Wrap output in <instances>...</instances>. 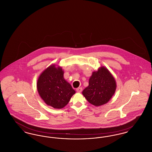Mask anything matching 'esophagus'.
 Returning <instances> with one entry per match:
<instances>
[{
    "instance_id": "1",
    "label": "esophagus",
    "mask_w": 152,
    "mask_h": 152,
    "mask_svg": "<svg viewBox=\"0 0 152 152\" xmlns=\"http://www.w3.org/2000/svg\"><path fill=\"white\" fill-rule=\"evenodd\" d=\"M82 90H83V89H82V88H81V87H79V88H77L76 89V91H77V92H79V93H80V92H81Z\"/></svg>"
}]
</instances>
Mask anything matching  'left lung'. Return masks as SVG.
<instances>
[{
  "mask_svg": "<svg viewBox=\"0 0 152 152\" xmlns=\"http://www.w3.org/2000/svg\"><path fill=\"white\" fill-rule=\"evenodd\" d=\"M116 80L108 69L101 66L92 73L89 80V86L82 94L89 103L99 107L105 104L115 94Z\"/></svg>",
  "mask_w": 152,
  "mask_h": 152,
  "instance_id": "8db88e82",
  "label": "left lung"
}]
</instances>
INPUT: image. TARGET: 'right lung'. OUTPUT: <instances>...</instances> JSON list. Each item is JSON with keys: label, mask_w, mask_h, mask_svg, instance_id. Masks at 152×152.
Returning <instances> with one entry per match:
<instances>
[{"label": "right lung", "mask_w": 152, "mask_h": 152, "mask_svg": "<svg viewBox=\"0 0 152 152\" xmlns=\"http://www.w3.org/2000/svg\"><path fill=\"white\" fill-rule=\"evenodd\" d=\"M38 93L46 104L55 109H61L68 104L76 93L64 78L61 66L51 65L39 76L37 81Z\"/></svg>", "instance_id": "right-lung-1"}]
</instances>
